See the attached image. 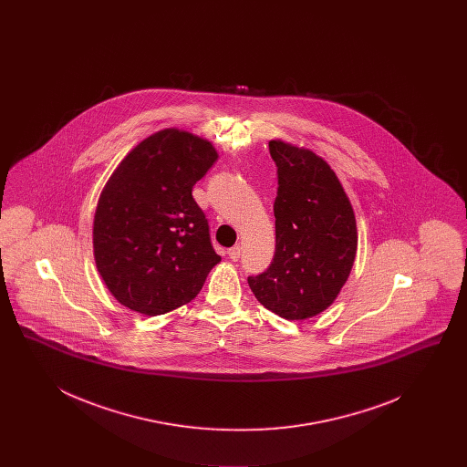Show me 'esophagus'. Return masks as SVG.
<instances>
[{"label":"esophagus","instance_id":"34e87169","mask_svg":"<svg viewBox=\"0 0 467 467\" xmlns=\"http://www.w3.org/2000/svg\"><path fill=\"white\" fill-rule=\"evenodd\" d=\"M227 255H229V259H231V261H238V259H240V255H242V248H240V244H236V246H233V248H229V250H227Z\"/></svg>","mask_w":467,"mask_h":467}]
</instances>
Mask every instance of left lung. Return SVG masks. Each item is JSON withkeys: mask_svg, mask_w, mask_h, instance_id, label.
Instances as JSON below:
<instances>
[{"mask_svg": "<svg viewBox=\"0 0 467 467\" xmlns=\"http://www.w3.org/2000/svg\"><path fill=\"white\" fill-rule=\"evenodd\" d=\"M278 168L273 204L276 246L248 285L267 310L305 320L327 310L348 280L357 252L354 208L331 166L308 149L269 141Z\"/></svg>", "mask_w": 467, "mask_h": 467, "instance_id": "left-lung-1", "label": "left lung"}]
</instances>
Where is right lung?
<instances>
[{
    "mask_svg": "<svg viewBox=\"0 0 467 467\" xmlns=\"http://www.w3.org/2000/svg\"><path fill=\"white\" fill-rule=\"evenodd\" d=\"M217 157L208 140L170 128L138 143L111 173L92 244L103 282L126 308L150 317L177 310L221 263L192 198Z\"/></svg>",
    "mask_w": 467,
    "mask_h": 467,
    "instance_id": "1",
    "label": "right lung"
}]
</instances>
